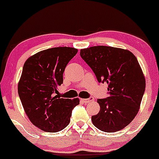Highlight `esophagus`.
Here are the masks:
<instances>
[{
  "mask_svg": "<svg viewBox=\"0 0 159 159\" xmlns=\"http://www.w3.org/2000/svg\"><path fill=\"white\" fill-rule=\"evenodd\" d=\"M81 101L82 102H84V103L87 104V103H89V102H91L94 101V98H93L92 97H91L90 98H81Z\"/></svg>",
  "mask_w": 159,
  "mask_h": 159,
  "instance_id": "34e87169",
  "label": "esophagus"
}]
</instances>
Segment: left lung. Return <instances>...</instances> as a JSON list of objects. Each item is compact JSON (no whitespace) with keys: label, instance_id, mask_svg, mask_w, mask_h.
Masks as SVG:
<instances>
[{"label":"left lung","instance_id":"8db88e82","mask_svg":"<svg viewBox=\"0 0 159 159\" xmlns=\"http://www.w3.org/2000/svg\"><path fill=\"white\" fill-rule=\"evenodd\" d=\"M80 54L98 81L108 85L109 97L97 100L100 111L91 117L93 125L105 132L123 129L139 112L145 90L137 58L129 50L108 46L81 49Z\"/></svg>","mask_w":159,"mask_h":159}]
</instances>
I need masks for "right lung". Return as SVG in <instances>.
Masks as SVG:
<instances>
[{
	"mask_svg": "<svg viewBox=\"0 0 159 159\" xmlns=\"http://www.w3.org/2000/svg\"><path fill=\"white\" fill-rule=\"evenodd\" d=\"M78 49L53 48L28 57L24 65L17 91L30 122L46 132H57L70 123L71 111L79 105L78 98L55 95L63 83V73Z\"/></svg>",
	"mask_w": 159,
	"mask_h": 159,
	"instance_id": "add662e5",
	"label": "right lung"
}]
</instances>
